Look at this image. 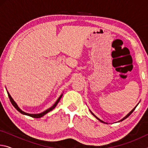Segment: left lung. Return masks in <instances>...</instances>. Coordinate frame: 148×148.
<instances>
[{"mask_svg":"<svg viewBox=\"0 0 148 148\" xmlns=\"http://www.w3.org/2000/svg\"><path fill=\"white\" fill-rule=\"evenodd\" d=\"M137 105H138V104H137ZM137 105H136V106H135V107L134 108H133V109H132V110H131V112H129V113L128 114H127V116H125V117H124V118H123V119H122L121 120V121H123V120H124L125 119H126V118H127V117H129V116H130V115H131V114L132 113V112H133V111H134V110H135V108H136V106H137ZM91 114H92V115H93V116H95V117H96V118H97V119H99L100 121H101V122H102V123H104V121H101V119H99V118H98V117H97V116H95V115H94L93 114H92V112H91Z\"/></svg>","mask_w":148,"mask_h":148,"instance_id":"8db88e82","label":"left lung"}]
</instances>
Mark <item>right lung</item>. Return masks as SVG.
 I'll list each match as a JSON object with an SVG mask.
<instances>
[{
	"label": "right lung",
	"instance_id": "right-lung-1",
	"mask_svg": "<svg viewBox=\"0 0 148 148\" xmlns=\"http://www.w3.org/2000/svg\"><path fill=\"white\" fill-rule=\"evenodd\" d=\"M8 92V97H9V99H10V102H11V103H12V104L13 105V106H14V108H16L17 111H19L20 113H21L22 114H24V115H27V116H31V117H34V118H40V117H42V116H44V115H46L47 113H48L49 112H50V111H51L53 109H54L55 108H56V106H57V104H58V102H59V101H60V99H61V97H62V95H61V96L59 97V98L57 99V101L56 102V103H55L53 106H52L51 108H49V109H47V110H46V111H44V112H42V113H40V114H27V113H25V112H24L23 111H22V110L19 108L18 107V106H17V104L16 103V102H15V101H14L13 100V99L12 98V97L10 96V95L9 94V92Z\"/></svg>",
	"mask_w": 148,
	"mask_h": 148
}]
</instances>
